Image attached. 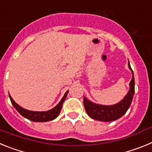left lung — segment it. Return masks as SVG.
I'll list each match as a JSON object with an SVG mask.
<instances>
[{"instance_id": "8db88e82", "label": "left lung", "mask_w": 152, "mask_h": 152, "mask_svg": "<svg viewBox=\"0 0 152 152\" xmlns=\"http://www.w3.org/2000/svg\"><path fill=\"white\" fill-rule=\"evenodd\" d=\"M128 66L132 73V77L129 83L130 88L128 94L119 103L111 106L100 105L92 103L84 96V108L90 117L102 122L114 121L122 117L128 110L135 93V79L129 62H128Z\"/></svg>"}]
</instances>
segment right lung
I'll use <instances>...</instances> for the list:
<instances>
[{
	"mask_svg": "<svg viewBox=\"0 0 152 152\" xmlns=\"http://www.w3.org/2000/svg\"><path fill=\"white\" fill-rule=\"evenodd\" d=\"M68 92V91H66V93L64 94V96L62 97L61 101L58 103L57 106H56L54 108H52L50 110L44 111V112H37V111L27 110L26 109H23V107H21L20 106H19L18 104L13 100V98L10 96V94H9V97H10V101H11L12 104H13V106L14 107V108H15L16 110L18 111L19 113H20L23 117L29 119L30 121L42 122H42H48L50 121V120H53V119H56V117H58V116L59 115L60 112H61L62 104L63 103H64V100H65V98H66Z\"/></svg>",
	"mask_w": 152,
	"mask_h": 152,
	"instance_id": "obj_1",
	"label": "right lung"
}]
</instances>
